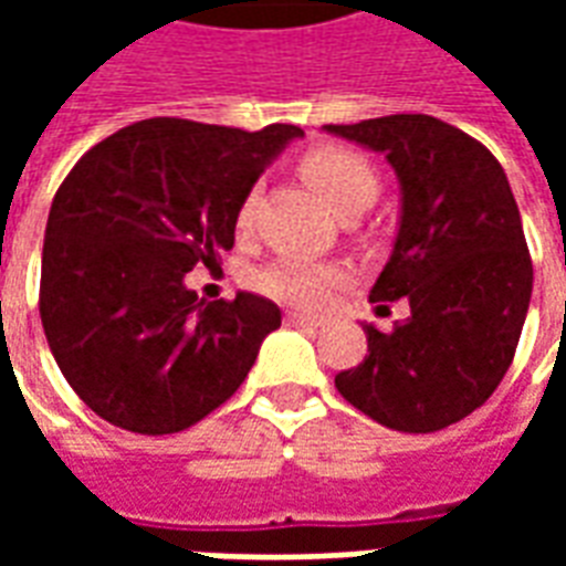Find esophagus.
<instances>
[{
  "label": "esophagus",
  "mask_w": 566,
  "mask_h": 566,
  "mask_svg": "<svg viewBox=\"0 0 566 566\" xmlns=\"http://www.w3.org/2000/svg\"><path fill=\"white\" fill-rule=\"evenodd\" d=\"M284 321H287L291 327H308V331H318L321 324H324L321 318H312V315H300V312H287V315H284Z\"/></svg>",
  "instance_id": "obj_1"
}]
</instances>
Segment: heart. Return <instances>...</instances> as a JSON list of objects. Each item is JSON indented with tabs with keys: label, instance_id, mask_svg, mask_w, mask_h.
I'll return each instance as SVG.
<instances>
[{
	"label": "heart",
	"instance_id": "obj_1",
	"mask_svg": "<svg viewBox=\"0 0 566 566\" xmlns=\"http://www.w3.org/2000/svg\"><path fill=\"white\" fill-rule=\"evenodd\" d=\"M303 175L324 202L343 218H355L369 209L379 197V172L376 166L348 148H315L303 157ZM254 214V193H248L235 211V227L248 230ZM345 282V272L333 263H315L303 258H279L266 263L254 275V287L260 294L272 296L279 303L296 308H318L327 296Z\"/></svg>",
	"mask_w": 566,
	"mask_h": 566
}]
</instances>
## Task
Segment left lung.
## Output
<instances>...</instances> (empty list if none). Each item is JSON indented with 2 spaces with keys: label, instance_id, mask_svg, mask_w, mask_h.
I'll use <instances>...</instances> for the list:
<instances>
[{
  "label": "left lung",
  "instance_id": "obj_1",
  "mask_svg": "<svg viewBox=\"0 0 566 566\" xmlns=\"http://www.w3.org/2000/svg\"><path fill=\"white\" fill-rule=\"evenodd\" d=\"M381 150L403 190L400 233L369 300L412 315L367 331V357L336 376L348 403L403 433L467 418L506 376L534 287L522 214L497 157L430 115L327 124Z\"/></svg>",
  "mask_w": 566,
  "mask_h": 566
}]
</instances>
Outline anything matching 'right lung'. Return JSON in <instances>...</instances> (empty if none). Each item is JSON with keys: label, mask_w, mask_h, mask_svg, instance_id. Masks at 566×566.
<instances>
[{"label": "right lung", "mask_w": 566, "mask_h": 566, "mask_svg": "<svg viewBox=\"0 0 566 566\" xmlns=\"http://www.w3.org/2000/svg\"><path fill=\"white\" fill-rule=\"evenodd\" d=\"M296 136L150 117L72 166L48 214L39 312L60 373L108 424L178 433L245 381L282 312L258 294L206 303L185 275L221 263L239 202Z\"/></svg>", "instance_id": "right-lung-1"}]
</instances>
